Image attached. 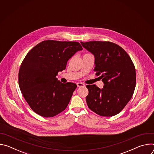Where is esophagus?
I'll use <instances>...</instances> for the list:
<instances>
[{
  "mask_svg": "<svg viewBox=\"0 0 154 154\" xmlns=\"http://www.w3.org/2000/svg\"><path fill=\"white\" fill-rule=\"evenodd\" d=\"M77 85L78 87H81V86H85V85L83 83H81V82H79L77 83Z\"/></svg>",
  "mask_w": 154,
  "mask_h": 154,
  "instance_id": "34e87169",
  "label": "esophagus"
}]
</instances>
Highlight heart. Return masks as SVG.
<instances>
[{
	"label": "heart",
	"mask_w": 154,
	"mask_h": 154,
	"mask_svg": "<svg viewBox=\"0 0 154 154\" xmlns=\"http://www.w3.org/2000/svg\"><path fill=\"white\" fill-rule=\"evenodd\" d=\"M87 54H85V55H87Z\"/></svg>",
	"instance_id": "b5f03b06"
}]
</instances>
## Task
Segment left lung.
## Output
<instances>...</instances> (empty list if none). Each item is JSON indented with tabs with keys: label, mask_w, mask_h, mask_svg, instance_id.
I'll return each instance as SVG.
<instances>
[{
	"label": "left lung",
	"mask_w": 154,
	"mask_h": 154,
	"mask_svg": "<svg viewBox=\"0 0 154 154\" xmlns=\"http://www.w3.org/2000/svg\"><path fill=\"white\" fill-rule=\"evenodd\" d=\"M81 45L94 55V71L104 83L102 89L95 85H86L88 106L102 116L118 114L135 91L136 71L132 61L121 47L112 42L94 41Z\"/></svg>",
	"instance_id": "8db88e82"
}]
</instances>
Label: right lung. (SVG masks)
Here are the masks:
<instances>
[{
	"label": "right lung",
	"instance_id": "obj_1",
	"mask_svg": "<svg viewBox=\"0 0 154 154\" xmlns=\"http://www.w3.org/2000/svg\"><path fill=\"white\" fill-rule=\"evenodd\" d=\"M82 49L78 42L46 40L28 52L21 63L18 81L33 112L49 118L66 108L77 85L63 83L56 76L66 69L69 59Z\"/></svg>",
	"mask_w": 154,
	"mask_h": 154
}]
</instances>
